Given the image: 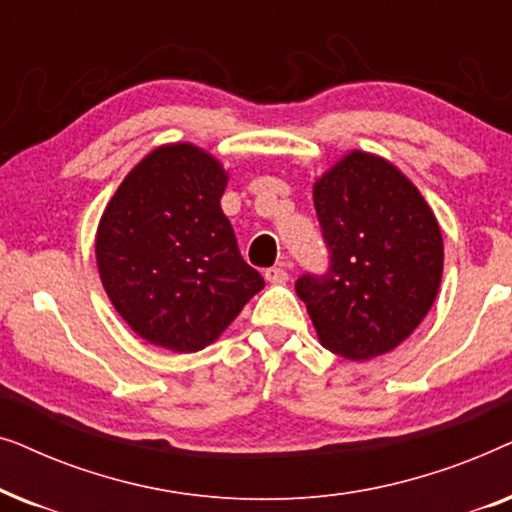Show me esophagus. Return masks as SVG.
<instances>
[{
    "instance_id": "34e87169",
    "label": "esophagus",
    "mask_w": 512,
    "mask_h": 512,
    "mask_svg": "<svg viewBox=\"0 0 512 512\" xmlns=\"http://www.w3.org/2000/svg\"><path fill=\"white\" fill-rule=\"evenodd\" d=\"M265 279H268L270 284H286L289 282V272H286L284 265H275V268L265 270Z\"/></svg>"
}]
</instances>
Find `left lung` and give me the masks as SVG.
I'll return each mask as SVG.
<instances>
[{"mask_svg":"<svg viewBox=\"0 0 512 512\" xmlns=\"http://www.w3.org/2000/svg\"><path fill=\"white\" fill-rule=\"evenodd\" d=\"M312 193L331 268L300 277L296 293L326 349L349 361L387 354L438 296L445 254L436 214L396 165L359 149Z\"/></svg>","mask_w":512,"mask_h":512,"instance_id":"left-lung-1","label":"left lung"}]
</instances>
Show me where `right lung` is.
I'll use <instances>...</instances> for the list:
<instances>
[{
    "mask_svg": "<svg viewBox=\"0 0 512 512\" xmlns=\"http://www.w3.org/2000/svg\"><path fill=\"white\" fill-rule=\"evenodd\" d=\"M226 186L228 172L212 153L163 144L132 167L104 207L95 235L102 286L151 345L200 352L265 286L221 209Z\"/></svg>",
    "mask_w": 512,
    "mask_h": 512,
    "instance_id": "add662e5",
    "label": "right lung"
}]
</instances>
